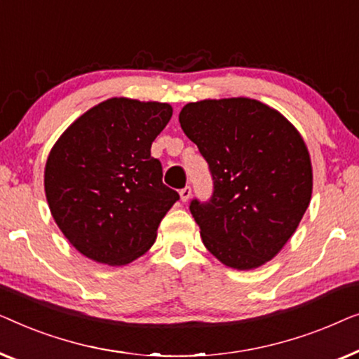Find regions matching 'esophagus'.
I'll use <instances>...</instances> for the list:
<instances>
[{"mask_svg": "<svg viewBox=\"0 0 359 359\" xmlns=\"http://www.w3.org/2000/svg\"><path fill=\"white\" fill-rule=\"evenodd\" d=\"M190 195H191V189H190V187H184V189L180 190V200H182V201L189 200Z\"/></svg>", "mask_w": 359, "mask_h": 359, "instance_id": "34e87169", "label": "esophagus"}]
</instances>
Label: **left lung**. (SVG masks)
Returning <instances> with one entry per match:
<instances>
[{"label":"left lung","instance_id":"obj_1","mask_svg":"<svg viewBox=\"0 0 359 359\" xmlns=\"http://www.w3.org/2000/svg\"><path fill=\"white\" fill-rule=\"evenodd\" d=\"M179 122L213 179L210 200L190 201L205 247L231 269L264 265L294 234L311 201L301 135L275 109L247 97L187 104Z\"/></svg>","mask_w":359,"mask_h":359}]
</instances>
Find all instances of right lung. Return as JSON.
Segmentation results:
<instances>
[{
  "label": "right lung",
  "mask_w": 359,
  "mask_h": 359,
  "mask_svg": "<svg viewBox=\"0 0 359 359\" xmlns=\"http://www.w3.org/2000/svg\"><path fill=\"white\" fill-rule=\"evenodd\" d=\"M170 117L169 104L114 97L81 115L50 151V211L88 259L127 265L154 244L161 219L180 198L151 158Z\"/></svg>",
  "instance_id": "obj_1"
}]
</instances>
